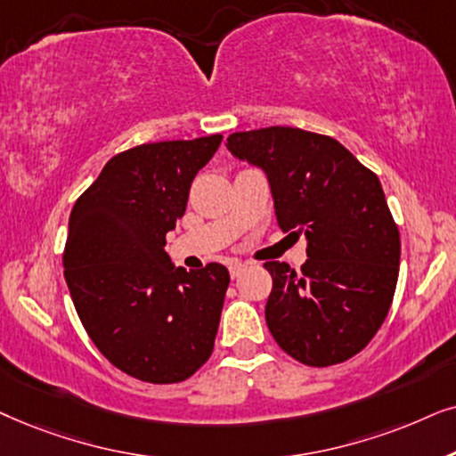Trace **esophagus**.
<instances>
[{
  "instance_id": "obj_1",
  "label": "esophagus",
  "mask_w": 456,
  "mask_h": 456,
  "mask_svg": "<svg viewBox=\"0 0 456 456\" xmlns=\"http://www.w3.org/2000/svg\"><path fill=\"white\" fill-rule=\"evenodd\" d=\"M246 269V265L244 263H240V260H233L232 265H229V273H232V277L235 279V277H240L241 275V271Z\"/></svg>"
}]
</instances>
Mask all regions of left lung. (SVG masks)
<instances>
[{
    "label": "left lung",
    "mask_w": 456,
    "mask_h": 456,
    "mask_svg": "<svg viewBox=\"0 0 456 456\" xmlns=\"http://www.w3.org/2000/svg\"><path fill=\"white\" fill-rule=\"evenodd\" d=\"M227 150L263 168L279 227L308 241L300 273L265 263L273 338L308 367L348 361L384 323L398 281L400 233L378 175L333 137L296 126L233 133Z\"/></svg>",
    "instance_id": "1"
}]
</instances>
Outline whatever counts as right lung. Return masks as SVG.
I'll return each mask as SVG.
<instances>
[{
    "instance_id": "obj_1",
    "label": "right lung",
    "mask_w": 456,
    "mask_h": 456,
    "mask_svg": "<svg viewBox=\"0 0 456 456\" xmlns=\"http://www.w3.org/2000/svg\"><path fill=\"white\" fill-rule=\"evenodd\" d=\"M223 135L120 151L72 206L64 277L85 331L120 371L150 384L191 378L215 348L229 271L175 266L167 233Z\"/></svg>"
}]
</instances>
